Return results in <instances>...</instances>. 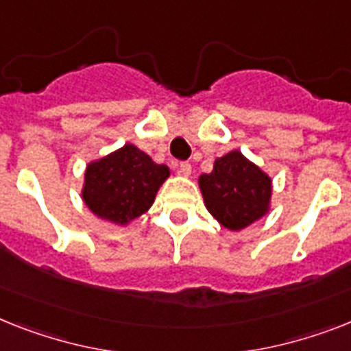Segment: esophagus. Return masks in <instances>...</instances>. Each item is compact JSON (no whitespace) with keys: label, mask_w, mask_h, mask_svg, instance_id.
Masks as SVG:
<instances>
[{"label":"esophagus","mask_w":351,"mask_h":351,"mask_svg":"<svg viewBox=\"0 0 351 351\" xmlns=\"http://www.w3.org/2000/svg\"><path fill=\"white\" fill-rule=\"evenodd\" d=\"M179 173H181V176H184V178H188V176L192 173V165L188 163V161H182V163H179Z\"/></svg>","instance_id":"34e87169"}]
</instances>
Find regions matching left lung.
Instances as JSON below:
<instances>
[{
  "label": "left lung",
  "instance_id": "8db88e82",
  "mask_svg": "<svg viewBox=\"0 0 351 351\" xmlns=\"http://www.w3.org/2000/svg\"><path fill=\"white\" fill-rule=\"evenodd\" d=\"M204 206L226 230L240 231L271 211L273 179L240 150L217 158L199 178Z\"/></svg>",
  "mask_w": 351,
  "mask_h": 351
}]
</instances>
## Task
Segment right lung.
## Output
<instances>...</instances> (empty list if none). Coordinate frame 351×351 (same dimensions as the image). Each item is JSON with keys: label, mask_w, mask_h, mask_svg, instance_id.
<instances>
[{"label": "right lung", "mask_w": 351, "mask_h": 351, "mask_svg": "<svg viewBox=\"0 0 351 351\" xmlns=\"http://www.w3.org/2000/svg\"><path fill=\"white\" fill-rule=\"evenodd\" d=\"M169 178L167 165L154 163L136 145L125 143L88 163L80 195L95 217L117 226H129L149 211L156 193Z\"/></svg>", "instance_id": "right-lung-1"}]
</instances>
